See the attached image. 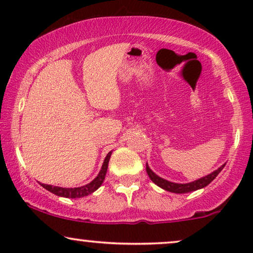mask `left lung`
Wrapping results in <instances>:
<instances>
[{
    "instance_id": "1",
    "label": "left lung",
    "mask_w": 253,
    "mask_h": 253,
    "mask_svg": "<svg viewBox=\"0 0 253 253\" xmlns=\"http://www.w3.org/2000/svg\"><path fill=\"white\" fill-rule=\"evenodd\" d=\"M224 166L226 165H222L220 168H217L216 170L211 172L210 175L205 176V177H202V178L197 179V181H193L190 183H184V184H181V183H172V182L167 181V179H165V178H161L160 176L154 174V172L151 170V168L148 167L147 165H146V171H147V175L150 176V178L152 179V182L155 183L158 186H160L161 189L166 190V191H169L172 193H186V192L196 191V190L203 189V188H205V186L209 185L210 183L212 182L217 175H219V172L222 170Z\"/></svg>"
}]
</instances>
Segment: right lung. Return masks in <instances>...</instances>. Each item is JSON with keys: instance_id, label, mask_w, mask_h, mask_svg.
Segmentation results:
<instances>
[{"instance_id": "1", "label": "right lung", "mask_w": 253, "mask_h": 253, "mask_svg": "<svg viewBox=\"0 0 253 253\" xmlns=\"http://www.w3.org/2000/svg\"><path fill=\"white\" fill-rule=\"evenodd\" d=\"M110 155H112V152H109V153L107 154L105 161H103L101 170H100L98 176H96L91 183H88V184H86L84 186H79V188H61V186H53L48 184H42V183H40V184L41 186H43L44 189L48 190V191L54 193V195L65 197V198H82V197L91 195V193L94 192L95 190H98L103 183V179H105L107 172V168H108Z\"/></svg>"}]
</instances>
